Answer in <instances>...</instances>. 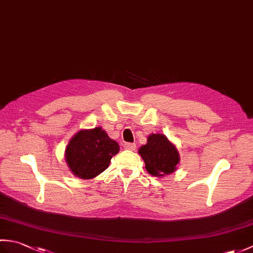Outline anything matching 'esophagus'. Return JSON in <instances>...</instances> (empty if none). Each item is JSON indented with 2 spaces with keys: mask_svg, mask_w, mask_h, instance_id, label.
<instances>
[{
  "mask_svg": "<svg viewBox=\"0 0 253 253\" xmlns=\"http://www.w3.org/2000/svg\"><path fill=\"white\" fill-rule=\"evenodd\" d=\"M124 148L126 150H130V151H133V150H136V144L135 143H130V142H126L124 144Z\"/></svg>",
  "mask_w": 253,
  "mask_h": 253,
  "instance_id": "1",
  "label": "esophagus"
}]
</instances>
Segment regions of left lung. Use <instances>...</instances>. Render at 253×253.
I'll return each instance as SVG.
<instances>
[{
	"mask_svg": "<svg viewBox=\"0 0 253 253\" xmlns=\"http://www.w3.org/2000/svg\"><path fill=\"white\" fill-rule=\"evenodd\" d=\"M139 153L146 163L148 173L157 177L173 173L179 162V154L174 144L159 133L150 135L148 143L139 149Z\"/></svg>",
	"mask_w": 253,
	"mask_h": 253,
	"instance_id": "1",
	"label": "left lung"
}]
</instances>
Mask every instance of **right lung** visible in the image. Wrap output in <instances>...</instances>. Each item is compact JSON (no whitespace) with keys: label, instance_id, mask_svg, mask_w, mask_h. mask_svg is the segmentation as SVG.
Returning a JSON list of instances; mask_svg holds the SVG:
<instances>
[{"label":"right lung","instance_id":"obj_1","mask_svg":"<svg viewBox=\"0 0 253 253\" xmlns=\"http://www.w3.org/2000/svg\"><path fill=\"white\" fill-rule=\"evenodd\" d=\"M120 146L101 127L80 130L69 141L65 151L68 168L83 179H91L104 171Z\"/></svg>","mask_w":253,"mask_h":253}]
</instances>
